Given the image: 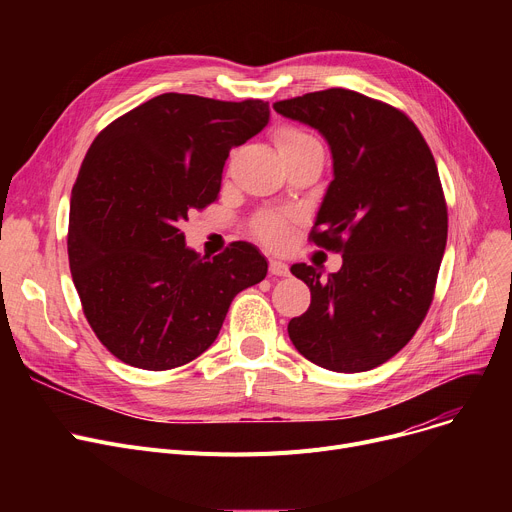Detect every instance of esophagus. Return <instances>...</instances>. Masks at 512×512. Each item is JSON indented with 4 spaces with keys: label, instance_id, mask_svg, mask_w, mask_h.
Returning a JSON list of instances; mask_svg holds the SVG:
<instances>
[{
    "label": "esophagus",
    "instance_id": "obj_1",
    "mask_svg": "<svg viewBox=\"0 0 512 512\" xmlns=\"http://www.w3.org/2000/svg\"><path fill=\"white\" fill-rule=\"evenodd\" d=\"M270 274L272 276H288L290 270H288V263L280 261V259H272L270 261Z\"/></svg>",
    "mask_w": 512,
    "mask_h": 512
}]
</instances>
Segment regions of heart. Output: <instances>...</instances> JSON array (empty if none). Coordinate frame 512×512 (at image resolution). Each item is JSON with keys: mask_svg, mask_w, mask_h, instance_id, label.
<instances>
[{"mask_svg": "<svg viewBox=\"0 0 512 512\" xmlns=\"http://www.w3.org/2000/svg\"><path fill=\"white\" fill-rule=\"evenodd\" d=\"M274 139H276V147H278L280 155H290V153H299V151H307V149H321L317 139L311 137L309 132H305L301 128H292V126L280 128ZM255 230L265 242H276L284 234V222L280 218H272V215H267V218H261L255 224Z\"/></svg>", "mask_w": 512, "mask_h": 512, "instance_id": "b5f03b06", "label": "heart"}]
</instances>
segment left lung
<instances>
[{
  "instance_id": "8db88e82",
  "label": "left lung",
  "mask_w": 512,
  "mask_h": 512,
  "mask_svg": "<svg viewBox=\"0 0 512 512\" xmlns=\"http://www.w3.org/2000/svg\"><path fill=\"white\" fill-rule=\"evenodd\" d=\"M315 128L332 153L334 180L311 240L342 253L336 274L294 263L311 305L288 336L311 363L369 371L405 346L432 305L448 236V211L432 151L396 107L348 89L274 103Z\"/></svg>"
}]
</instances>
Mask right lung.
Segmentation results:
<instances>
[{"instance_id":"right-lung-1","label":"right lung","mask_w":512,"mask_h":512,"mask_svg":"<svg viewBox=\"0 0 512 512\" xmlns=\"http://www.w3.org/2000/svg\"><path fill=\"white\" fill-rule=\"evenodd\" d=\"M267 122V101L164 93L87 151L70 199V272L93 332L126 365L164 371L197 359L236 294L265 278L251 242L201 257L182 224L218 199L230 149Z\"/></svg>"}]
</instances>
